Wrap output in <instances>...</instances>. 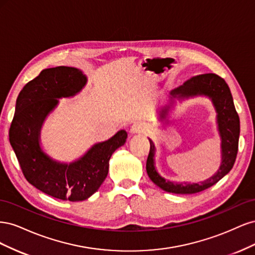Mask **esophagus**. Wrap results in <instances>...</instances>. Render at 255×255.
Masks as SVG:
<instances>
[{"label": "esophagus", "mask_w": 255, "mask_h": 255, "mask_svg": "<svg viewBox=\"0 0 255 255\" xmlns=\"http://www.w3.org/2000/svg\"><path fill=\"white\" fill-rule=\"evenodd\" d=\"M146 129V126L142 122H135L134 125L130 127L129 132L132 135H136V134H142L145 132Z\"/></svg>", "instance_id": "1"}]
</instances>
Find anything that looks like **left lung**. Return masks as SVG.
<instances>
[{"mask_svg": "<svg viewBox=\"0 0 255 255\" xmlns=\"http://www.w3.org/2000/svg\"><path fill=\"white\" fill-rule=\"evenodd\" d=\"M204 96L212 101L217 122L218 133L221 140V163L220 167L214 175L200 183H187V182H171L161 176L155 167V145L149 138L150 152L146 159V173H148L151 181L167 192L172 194H196L204 189L210 188L223 176L230 172L235 163L237 151H238V139L241 127H239V117L236 113L233 98L231 95L230 88L226 81L220 76L214 73H206L194 76L190 80L185 82L181 86L173 89L169 94L168 103L161 107L159 111V119H166L171 106L175 103L176 100L183 101L185 99Z\"/></svg>", "mask_w": 255, "mask_h": 255, "instance_id": "left-lung-1", "label": "left lung"}]
</instances>
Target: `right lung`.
Wrapping results in <instances>:
<instances>
[{
    "label": "right lung",
    "mask_w": 255,
    "mask_h": 255,
    "mask_svg": "<svg viewBox=\"0 0 255 255\" xmlns=\"http://www.w3.org/2000/svg\"><path fill=\"white\" fill-rule=\"evenodd\" d=\"M86 84L87 76L80 69H44L20 91L9 128L10 144L27 182L53 198L72 202L88 199L100 188L109 173L111 156L128 138L121 129L69 164L53 159L42 150L41 128L58 99L74 97Z\"/></svg>",
    "instance_id": "1"
}]
</instances>
